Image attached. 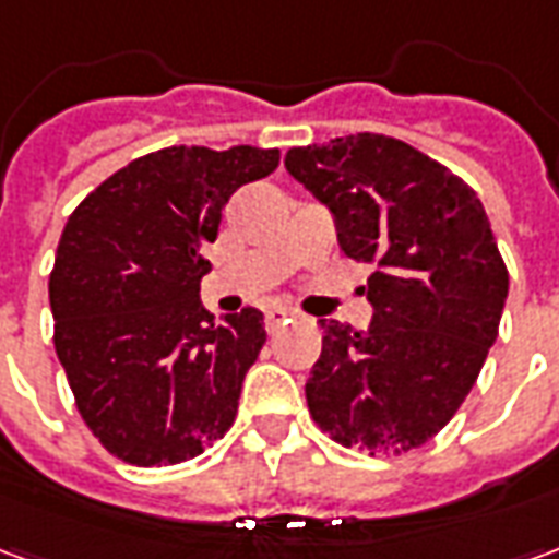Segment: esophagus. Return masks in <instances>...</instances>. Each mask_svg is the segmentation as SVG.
Returning <instances> with one entry per match:
<instances>
[{"label": "esophagus", "instance_id": "1", "mask_svg": "<svg viewBox=\"0 0 559 559\" xmlns=\"http://www.w3.org/2000/svg\"><path fill=\"white\" fill-rule=\"evenodd\" d=\"M293 311L290 308H281V305H275V308H269L266 311V329L269 332H275L278 326H284V323H290L293 320Z\"/></svg>", "mask_w": 559, "mask_h": 559}]
</instances>
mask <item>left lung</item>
<instances>
[{
    "label": "left lung",
    "instance_id": "obj_1",
    "mask_svg": "<svg viewBox=\"0 0 559 559\" xmlns=\"http://www.w3.org/2000/svg\"><path fill=\"white\" fill-rule=\"evenodd\" d=\"M284 167L332 212L341 251L374 263L368 329L320 320L308 411L368 455L421 445L467 399L509 296L485 206L443 164L383 134L296 146Z\"/></svg>",
    "mask_w": 559,
    "mask_h": 559
}]
</instances>
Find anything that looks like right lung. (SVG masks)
<instances>
[{
  "label": "right lung",
  "instance_id": "obj_1",
  "mask_svg": "<svg viewBox=\"0 0 559 559\" xmlns=\"http://www.w3.org/2000/svg\"><path fill=\"white\" fill-rule=\"evenodd\" d=\"M278 160L260 146L158 148L68 218L50 272L56 356L83 421L128 464H179L230 431L266 329L257 308H203V251L233 191Z\"/></svg>",
  "mask_w": 559,
  "mask_h": 559
}]
</instances>
